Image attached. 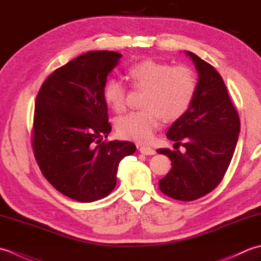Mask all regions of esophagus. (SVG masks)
<instances>
[{"instance_id": "34e87169", "label": "esophagus", "mask_w": 261, "mask_h": 261, "mask_svg": "<svg viewBox=\"0 0 261 261\" xmlns=\"http://www.w3.org/2000/svg\"><path fill=\"white\" fill-rule=\"evenodd\" d=\"M140 152L142 154H145V155H153V154H155V150H154V148L144 145L140 147Z\"/></svg>"}]
</instances>
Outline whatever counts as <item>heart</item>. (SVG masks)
<instances>
[{"label": "heart", "mask_w": 261, "mask_h": 261, "mask_svg": "<svg viewBox=\"0 0 261 261\" xmlns=\"http://www.w3.org/2000/svg\"><path fill=\"white\" fill-rule=\"evenodd\" d=\"M133 87L145 90L142 100L144 109L120 117L116 121L117 134L138 143L151 141L161 126L162 117L177 120L189 110L197 91V77L187 65L171 66L166 62L143 60L127 68ZM103 98L116 113L127 107V89L118 79H109Z\"/></svg>", "instance_id": "b5f03b06"}]
</instances>
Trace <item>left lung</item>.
Segmentation results:
<instances>
[{
    "mask_svg": "<svg viewBox=\"0 0 261 261\" xmlns=\"http://www.w3.org/2000/svg\"><path fill=\"white\" fill-rule=\"evenodd\" d=\"M198 71L197 91L189 110L170 127L167 137L174 151L160 148L171 160V170L159 188L173 199L190 201L214 190L230 166L240 133V118L220 73L191 51H186ZM182 145L186 152L177 147Z\"/></svg>",
    "mask_w": 261,
    "mask_h": 261,
    "instance_id": "1",
    "label": "left lung"
}]
</instances>
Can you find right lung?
<instances>
[{
    "instance_id": "obj_1",
    "label": "right lung",
    "mask_w": 261,
    "mask_h": 261,
    "mask_svg": "<svg viewBox=\"0 0 261 261\" xmlns=\"http://www.w3.org/2000/svg\"><path fill=\"white\" fill-rule=\"evenodd\" d=\"M120 57L92 50L74 58L45 80L36 98V161L53 187L81 203L108 196L120 160L136 150L132 142L105 140L111 125L103 89Z\"/></svg>"
}]
</instances>
